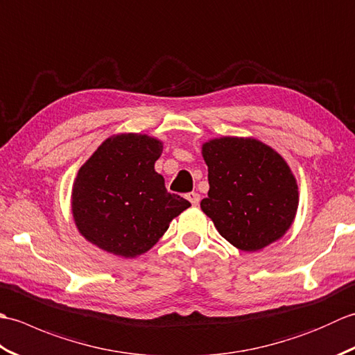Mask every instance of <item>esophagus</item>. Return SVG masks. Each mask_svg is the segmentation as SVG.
Returning <instances> with one entry per match:
<instances>
[{"instance_id": "1", "label": "esophagus", "mask_w": 355, "mask_h": 355, "mask_svg": "<svg viewBox=\"0 0 355 355\" xmlns=\"http://www.w3.org/2000/svg\"><path fill=\"white\" fill-rule=\"evenodd\" d=\"M186 198L191 201V205H192L193 207H197V206L200 205V195H198L197 192H191V193H187V195H186Z\"/></svg>"}]
</instances>
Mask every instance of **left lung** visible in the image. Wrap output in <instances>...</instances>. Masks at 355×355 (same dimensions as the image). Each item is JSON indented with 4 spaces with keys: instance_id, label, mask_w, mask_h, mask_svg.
<instances>
[{
    "instance_id": "8db88e82",
    "label": "left lung",
    "mask_w": 355,
    "mask_h": 355,
    "mask_svg": "<svg viewBox=\"0 0 355 355\" xmlns=\"http://www.w3.org/2000/svg\"><path fill=\"white\" fill-rule=\"evenodd\" d=\"M209 169L201 210L220 235L244 252L281 239L296 218L297 182L284 157L253 137H220L202 143Z\"/></svg>"
}]
</instances>
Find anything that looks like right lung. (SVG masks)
Returning a JSON list of instances; mask_svg holds the SVG:
<instances>
[{
  "mask_svg": "<svg viewBox=\"0 0 355 355\" xmlns=\"http://www.w3.org/2000/svg\"><path fill=\"white\" fill-rule=\"evenodd\" d=\"M163 143L146 134L111 135L80 166L71 191L79 233L101 250L137 258L191 202L166 191L154 164Z\"/></svg>",
  "mask_w": 355,
  "mask_h": 355,
  "instance_id": "obj_1",
  "label": "right lung"
}]
</instances>
